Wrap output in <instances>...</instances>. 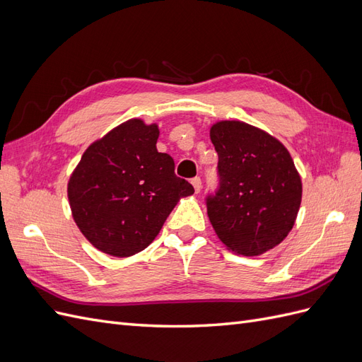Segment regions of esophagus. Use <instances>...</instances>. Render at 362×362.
I'll use <instances>...</instances> for the list:
<instances>
[{"mask_svg": "<svg viewBox=\"0 0 362 362\" xmlns=\"http://www.w3.org/2000/svg\"><path fill=\"white\" fill-rule=\"evenodd\" d=\"M192 184H193V187H194V192L199 193L201 189H202V181H201V178H199V177H194V178L192 180Z\"/></svg>", "mask_w": 362, "mask_h": 362, "instance_id": "esophagus-1", "label": "esophagus"}]
</instances>
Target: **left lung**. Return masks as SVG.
Instances as JSON below:
<instances>
[{
	"instance_id": "1",
	"label": "left lung",
	"mask_w": 362,
	"mask_h": 362,
	"mask_svg": "<svg viewBox=\"0 0 362 362\" xmlns=\"http://www.w3.org/2000/svg\"><path fill=\"white\" fill-rule=\"evenodd\" d=\"M218 156L217 189L205 196L221 242L255 257L288 235L302 201V182L290 152L275 137L238 120L210 129Z\"/></svg>"
}]
</instances>
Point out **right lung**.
<instances>
[{
    "label": "right lung",
    "instance_id": "right-lung-1",
    "mask_svg": "<svg viewBox=\"0 0 362 362\" xmlns=\"http://www.w3.org/2000/svg\"><path fill=\"white\" fill-rule=\"evenodd\" d=\"M158 128L131 119L83 154L68 184L74 221L89 242L113 257L148 247L193 185L157 151Z\"/></svg>",
    "mask_w": 362,
    "mask_h": 362
}]
</instances>
